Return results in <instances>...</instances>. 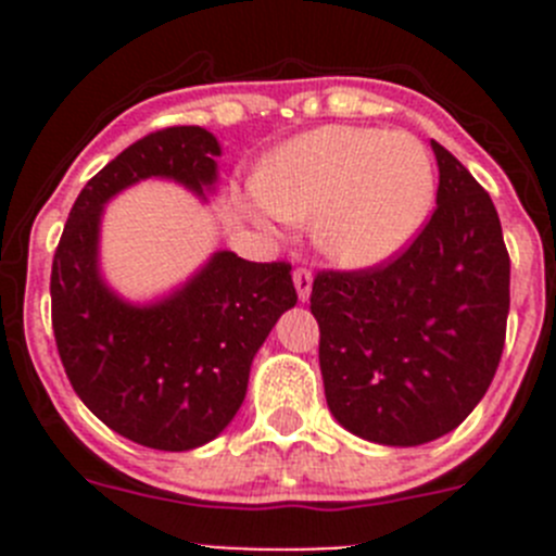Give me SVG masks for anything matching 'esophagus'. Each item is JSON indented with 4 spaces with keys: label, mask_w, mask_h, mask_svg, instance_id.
Masks as SVG:
<instances>
[{
    "label": "esophagus",
    "mask_w": 556,
    "mask_h": 556,
    "mask_svg": "<svg viewBox=\"0 0 556 556\" xmlns=\"http://www.w3.org/2000/svg\"><path fill=\"white\" fill-rule=\"evenodd\" d=\"M293 282H295V290H299V299L309 301V293H312V271H309V268H295Z\"/></svg>",
    "instance_id": "34e87169"
}]
</instances>
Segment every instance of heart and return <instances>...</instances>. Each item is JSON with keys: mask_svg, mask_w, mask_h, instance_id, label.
Returning a JSON list of instances; mask_svg holds the SVG:
<instances>
[{"mask_svg": "<svg viewBox=\"0 0 556 556\" xmlns=\"http://www.w3.org/2000/svg\"><path fill=\"white\" fill-rule=\"evenodd\" d=\"M263 217L314 220V244L346 268L403 250L430 215L435 172L408 131L325 126L293 139L255 179Z\"/></svg>", "mask_w": 556, "mask_h": 556, "instance_id": "heart-1", "label": "heart"}]
</instances>
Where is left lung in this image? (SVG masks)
<instances>
[{"label":"left lung","instance_id":"obj_1","mask_svg":"<svg viewBox=\"0 0 556 556\" xmlns=\"http://www.w3.org/2000/svg\"><path fill=\"white\" fill-rule=\"evenodd\" d=\"M428 226L382 266L319 271V371L341 428L419 446L484 397L506 344L511 261L490 193L439 142Z\"/></svg>","mask_w":556,"mask_h":556}]
</instances>
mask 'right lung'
Instances as JSON below:
<instances>
[{
  "instance_id": "obj_1",
  "label": "right lung",
  "mask_w": 556,
  "mask_h": 556,
  "mask_svg": "<svg viewBox=\"0 0 556 556\" xmlns=\"http://www.w3.org/2000/svg\"><path fill=\"white\" fill-rule=\"evenodd\" d=\"M220 144L201 126H172L128 144L88 179L50 271L53 333L80 401L134 444L188 452L237 417L255 352L295 306L290 263H252L220 250L166 299L128 304L99 271L104 204L161 177L206 199Z\"/></svg>"
}]
</instances>
